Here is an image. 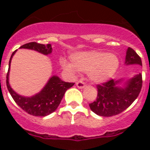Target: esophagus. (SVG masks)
Returning a JSON list of instances; mask_svg holds the SVG:
<instances>
[{"label":"esophagus","instance_id":"1","mask_svg":"<svg viewBox=\"0 0 150 150\" xmlns=\"http://www.w3.org/2000/svg\"><path fill=\"white\" fill-rule=\"evenodd\" d=\"M76 86L79 89H83V88L86 87V84L83 82H82V81H79V82H76Z\"/></svg>","mask_w":150,"mask_h":150}]
</instances>
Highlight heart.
<instances>
[{
  "instance_id": "1",
  "label": "heart",
  "mask_w": 150,
  "mask_h": 150,
  "mask_svg": "<svg viewBox=\"0 0 150 150\" xmlns=\"http://www.w3.org/2000/svg\"><path fill=\"white\" fill-rule=\"evenodd\" d=\"M61 65L72 76L76 75L77 71L88 72L92 82L103 83L109 80L118 69L119 59L113 53L88 50L71 54V62L61 59Z\"/></svg>"
}]
</instances>
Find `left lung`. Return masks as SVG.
Wrapping results in <instances>:
<instances>
[{
    "label": "left lung",
    "mask_w": 150,
    "mask_h": 150,
    "mask_svg": "<svg viewBox=\"0 0 150 150\" xmlns=\"http://www.w3.org/2000/svg\"><path fill=\"white\" fill-rule=\"evenodd\" d=\"M126 65L138 64L142 66L140 57L135 50L128 47L126 51ZM142 74H137L124 82V79L97 85L98 94L96 100L89 103L93 112L99 116L111 117L126 110L139 96L142 89Z\"/></svg>",
    "instance_id": "left-lung-1"
}]
</instances>
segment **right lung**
Masks as SVG:
<instances>
[{
	"instance_id": "add662e5",
	"label": "right lung",
	"mask_w": 150,
	"mask_h": 150,
	"mask_svg": "<svg viewBox=\"0 0 150 150\" xmlns=\"http://www.w3.org/2000/svg\"><path fill=\"white\" fill-rule=\"evenodd\" d=\"M20 48L36 50L44 55H48L52 53L51 44L45 45L36 42H31L24 44L22 47H20ZM16 51L17 50L13 52L11 56L8 71L7 74V80H6L7 87L11 96H12L13 100H15V103L28 114L36 117H44L49 115L56 110L67 89L73 86L75 83L64 82L58 76L53 75L49 79L47 84L38 93L32 96H23L18 94L16 92L13 90L9 84L11 62Z\"/></svg>"
}]
</instances>
